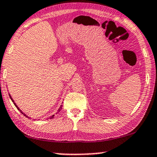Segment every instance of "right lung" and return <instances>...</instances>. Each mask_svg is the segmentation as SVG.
Segmentation results:
<instances>
[{
    "mask_svg": "<svg viewBox=\"0 0 157 157\" xmlns=\"http://www.w3.org/2000/svg\"><path fill=\"white\" fill-rule=\"evenodd\" d=\"M9 97H10V98H11V99H12V101H13V103H14V105H15V106H16V107H17V109H19V110H20V112H21V113H22V114H23V115H24V116H25L28 117L27 116H26V115H25V114H24V113H22V111H21V110H20V109H19V107H18L17 106V105H16V104H15V103H14V100H13V99H12V97H11V96H10V95H9ZM61 108H62V107H61V106H60V108H59V109H58V113H59V112H60V109H61ZM28 118H29V117H28ZM54 118V115H53V116H50V118H50V119H52V118Z\"/></svg>",
    "mask_w": 157,
    "mask_h": 157,
    "instance_id": "right-lung-1",
    "label": "right lung"
}]
</instances>
